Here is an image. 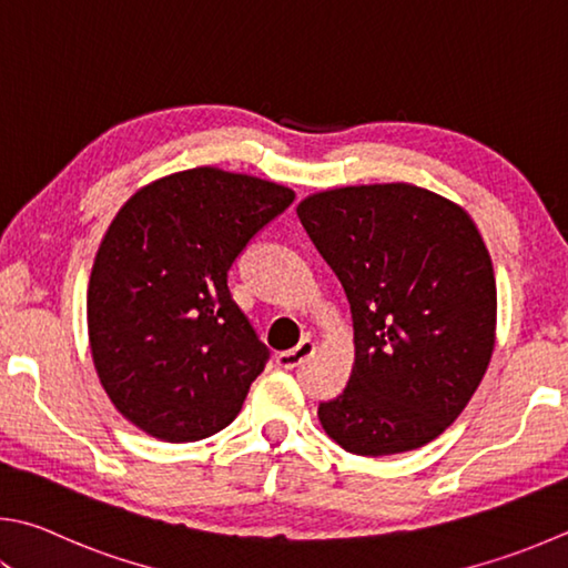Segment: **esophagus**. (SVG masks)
<instances>
[{"instance_id": "34e87169", "label": "esophagus", "mask_w": 568, "mask_h": 568, "mask_svg": "<svg viewBox=\"0 0 568 568\" xmlns=\"http://www.w3.org/2000/svg\"><path fill=\"white\" fill-rule=\"evenodd\" d=\"M313 355H315V343L311 337H303L301 343H297V347L285 349V353H277L275 363H277V367H283V369H293L297 365H303L305 359L313 357Z\"/></svg>"}]
</instances>
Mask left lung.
I'll return each mask as SVG.
<instances>
[{
    "mask_svg": "<svg viewBox=\"0 0 568 568\" xmlns=\"http://www.w3.org/2000/svg\"><path fill=\"white\" fill-rule=\"evenodd\" d=\"M297 219L345 287L355 363L317 407L349 455L387 457L439 437L477 392L497 339V281L459 203L412 183L307 195Z\"/></svg>",
    "mask_w": 568,
    "mask_h": 568,
    "instance_id": "obj_1",
    "label": "left lung"
}]
</instances>
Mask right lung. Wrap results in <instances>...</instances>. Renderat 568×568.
I'll return each mask as SVG.
<instances>
[{
  "label": "right lung",
  "instance_id": "obj_1",
  "mask_svg": "<svg viewBox=\"0 0 568 568\" xmlns=\"http://www.w3.org/2000/svg\"><path fill=\"white\" fill-rule=\"evenodd\" d=\"M293 199L283 183L199 166L121 205L91 267L87 325L99 383L133 427L179 445L239 417L267 347L229 271Z\"/></svg>",
  "mask_w": 568,
  "mask_h": 568
}]
</instances>
